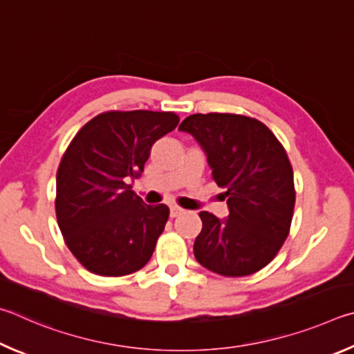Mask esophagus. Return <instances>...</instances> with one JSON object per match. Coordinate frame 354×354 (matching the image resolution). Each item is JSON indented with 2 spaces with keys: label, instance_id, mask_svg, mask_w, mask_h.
I'll use <instances>...</instances> for the list:
<instances>
[{
  "label": "esophagus",
  "instance_id": "obj_1",
  "mask_svg": "<svg viewBox=\"0 0 354 354\" xmlns=\"http://www.w3.org/2000/svg\"><path fill=\"white\" fill-rule=\"evenodd\" d=\"M183 212V209L180 208V207H177V205H172L171 208H169V216L171 218H177L178 214H180Z\"/></svg>",
  "mask_w": 354,
  "mask_h": 354
}]
</instances>
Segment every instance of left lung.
I'll return each instance as SVG.
<instances>
[{"mask_svg":"<svg viewBox=\"0 0 354 354\" xmlns=\"http://www.w3.org/2000/svg\"><path fill=\"white\" fill-rule=\"evenodd\" d=\"M178 130L207 153L230 212L227 219L199 213L196 259L224 277L261 270L281 249L294 216V171L283 145L261 121L234 113L191 115Z\"/></svg>","mask_w":354,"mask_h":354,"instance_id":"8db88e82","label":"left lung"}]
</instances>
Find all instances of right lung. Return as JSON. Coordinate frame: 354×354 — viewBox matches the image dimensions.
Masks as SVG:
<instances>
[{
    "instance_id": "right-lung-1",
    "label": "right lung",
    "mask_w": 354,
    "mask_h": 354,
    "mask_svg": "<svg viewBox=\"0 0 354 354\" xmlns=\"http://www.w3.org/2000/svg\"><path fill=\"white\" fill-rule=\"evenodd\" d=\"M178 121L172 111H104L66 147L55 178V216L86 270L122 277L151 259L169 208L147 205L129 182L141 177L152 145Z\"/></svg>"
}]
</instances>
